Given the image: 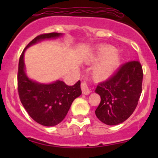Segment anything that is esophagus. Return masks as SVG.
Listing matches in <instances>:
<instances>
[{
	"instance_id": "34e87169",
	"label": "esophagus",
	"mask_w": 158,
	"mask_h": 158,
	"mask_svg": "<svg viewBox=\"0 0 158 158\" xmlns=\"http://www.w3.org/2000/svg\"><path fill=\"white\" fill-rule=\"evenodd\" d=\"M81 89H82V94H84V95H89L91 92L90 89H89L88 85H87V83L85 82H82V84H81Z\"/></svg>"
}]
</instances>
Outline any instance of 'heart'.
<instances>
[{
  "label": "heart",
  "instance_id": "heart-1",
  "mask_svg": "<svg viewBox=\"0 0 158 158\" xmlns=\"http://www.w3.org/2000/svg\"><path fill=\"white\" fill-rule=\"evenodd\" d=\"M89 62L93 63L100 62L93 70V77L98 81L105 80L111 77L118 67L121 54L114 51V48L111 46H102L97 50Z\"/></svg>",
  "mask_w": 158,
  "mask_h": 158
}]
</instances>
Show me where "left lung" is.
<instances>
[{
	"mask_svg": "<svg viewBox=\"0 0 158 158\" xmlns=\"http://www.w3.org/2000/svg\"><path fill=\"white\" fill-rule=\"evenodd\" d=\"M142 80V66L136 60L122 65L111 78L98 83L95 90L101 97L95 111L97 118L108 125L127 120L138 106Z\"/></svg>",
	"mask_w": 158,
	"mask_h": 158,
	"instance_id": "1",
	"label": "left lung"
}]
</instances>
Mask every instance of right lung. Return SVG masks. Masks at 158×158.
<instances>
[{
  "label": "right lung",
  "instance_id": "obj_1",
  "mask_svg": "<svg viewBox=\"0 0 158 158\" xmlns=\"http://www.w3.org/2000/svg\"><path fill=\"white\" fill-rule=\"evenodd\" d=\"M62 35L60 33L39 35L23 49L19 60L17 89L20 102L30 117L44 126H54L65 118L73 102L82 94L80 81L72 86L60 80L49 84L39 83L27 76L23 57L25 50L30 46Z\"/></svg>",
  "mask_w": 158,
  "mask_h": 158
}]
</instances>
